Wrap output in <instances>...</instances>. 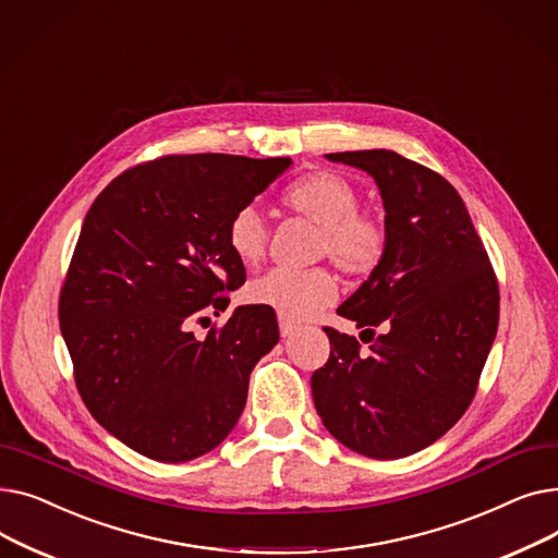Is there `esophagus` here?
<instances>
[{"label": "esophagus", "mask_w": 558, "mask_h": 558, "mask_svg": "<svg viewBox=\"0 0 558 558\" xmlns=\"http://www.w3.org/2000/svg\"><path fill=\"white\" fill-rule=\"evenodd\" d=\"M278 326H280V335H282V339H289V337H294V332L299 330L294 324H291L289 318H284V316H278Z\"/></svg>", "instance_id": "1"}]
</instances>
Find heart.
<instances>
[{
  "instance_id": "b5f03b06",
  "label": "heart",
  "mask_w": 558,
  "mask_h": 558,
  "mask_svg": "<svg viewBox=\"0 0 558 558\" xmlns=\"http://www.w3.org/2000/svg\"><path fill=\"white\" fill-rule=\"evenodd\" d=\"M287 208L318 223L316 253L330 255L345 274H371L387 248V228L375 215L357 210L360 194L343 175L318 169L282 194ZM228 246L246 267H253L267 246V226L253 205L230 217ZM337 278L324 269H271L248 287V301L276 310L289 320H305L337 299Z\"/></svg>"
}]
</instances>
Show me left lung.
<instances>
[{
    "instance_id": "1",
    "label": "left lung",
    "mask_w": 558,
    "mask_h": 558,
    "mask_svg": "<svg viewBox=\"0 0 558 558\" xmlns=\"http://www.w3.org/2000/svg\"><path fill=\"white\" fill-rule=\"evenodd\" d=\"M326 158L375 181L387 248L337 307L364 328L371 353L324 328L330 360L312 375L314 407L345 448L400 459L432 446L471 404L497 335L500 291L465 203L444 175L387 149Z\"/></svg>"
}]
</instances>
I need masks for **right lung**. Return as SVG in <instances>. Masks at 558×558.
<instances>
[{
    "mask_svg": "<svg viewBox=\"0 0 558 558\" xmlns=\"http://www.w3.org/2000/svg\"><path fill=\"white\" fill-rule=\"evenodd\" d=\"M291 165L167 156L117 175L87 210L58 318L85 407L131 450L183 463L238 425L251 371L280 339L276 312L240 305L205 339L190 326L246 282L230 217Z\"/></svg>",
    "mask_w": 558,
    "mask_h": 558,
    "instance_id": "1",
    "label": "right lung"
}]
</instances>
